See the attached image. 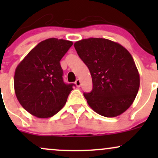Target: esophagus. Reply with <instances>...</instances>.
<instances>
[{"label":"esophagus","instance_id":"34e87169","mask_svg":"<svg viewBox=\"0 0 158 158\" xmlns=\"http://www.w3.org/2000/svg\"><path fill=\"white\" fill-rule=\"evenodd\" d=\"M75 84H76V85H77V87H78V88H79V87L81 86V81H80V79H77V81H75Z\"/></svg>","mask_w":158,"mask_h":158}]
</instances>
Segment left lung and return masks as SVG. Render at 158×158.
I'll return each instance as SVG.
<instances>
[{
  "instance_id": "8db88e82",
  "label": "left lung",
  "mask_w": 158,
  "mask_h": 158,
  "mask_svg": "<svg viewBox=\"0 0 158 158\" xmlns=\"http://www.w3.org/2000/svg\"><path fill=\"white\" fill-rule=\"evenodd\" d=\"M74 48L92 77L93 89L84 93L90 108L106 117L126 111L139 88V72L130 52L118 43L101 38L81 39Z\"/></svg>"
}]
</instances>
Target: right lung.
Listing matches in <instances>:
<instances>
[{"label":"right lung","mask_w":158,"mask_h":158,"mask_svg":"<svg viewBox=\"0 0 158 158\" xmlns=\"http://www.w3.org/2000/svg\"><path fill=\"white\" fill-rule=\"evenodd\" d=\"M73 42L51 38L39 43L15 69L14 88L27 111L39 118L51 117L64 107L73 84H65L60 60Z\"/></svg>","instance_id":"add662e5"}]
</instances>
